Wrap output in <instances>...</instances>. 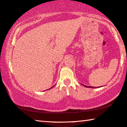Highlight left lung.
<instances>
[{
    "label": "left lung",
    "mask_w": 127,
    "mask_h": 127,
    "mask_svg": "<svg viewBox=\"0 0 127 127\" xmlns=\"http://www.w3.org/2000/svg\"><path fill=\"white\" fill-rule=\"evenodd\" d=\"M85 87H90V88H93V87H92V86H86V85H83Z\"/></svg>",
    "instance_id": "obj_1"
}]
</instances>
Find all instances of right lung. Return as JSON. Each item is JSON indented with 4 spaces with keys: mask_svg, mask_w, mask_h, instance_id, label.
Listing matches in <instances>:
<instances>
[{
    "mask_svg": "<svg viewBox=\"0 0 127 127\" xmlns=\"http://www.w3.org/2000/svg\"><path fill=\"white\" fill-rule=\"evenodd\" d=\"M51 88H52V87H51ZM51 88H50V89H51Z\"/></svg>",
    "mask_w": 127,
    "mask_h": 127,
    "instance_id": "obj_1",
    "label": "right lung"
}]
</instances>
